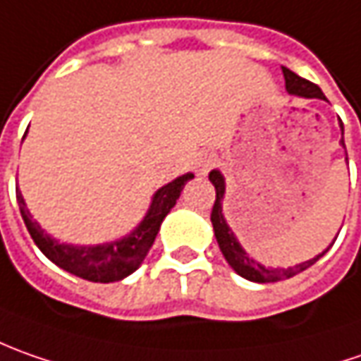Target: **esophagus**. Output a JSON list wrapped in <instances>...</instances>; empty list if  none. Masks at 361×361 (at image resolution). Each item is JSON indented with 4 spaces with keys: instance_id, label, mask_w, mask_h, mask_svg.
<instances>
[{
    "instance_id": "obj_1",
    "label": "esophagus",
    "mask_w": 361,
    "mask_h": 361,
    "mask_svg": "<svg viewBox=\"0 0 361 361\" xmlns=\"http://www.w3.org/2000/svg\"><path fill=\"white\" fill-rule=\"evenodd\" d=\"M214 166H216V157L212 156V154H202V156L195 159V171L200 176H205Z\"/></svg>"
}]
</instances>
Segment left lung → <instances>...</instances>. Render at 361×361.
<instances>
[{
    "instance_id": "8db88e82",
    "label": "left lung",
    "mask_w": 361,
    "mask_h": 361,
    "mask_svg": "<svg viewBox=\"0 0 361 361\" xmlns=\"http://www.w3.org/2000/svg\"><path fill=\"white\" fill-rule=\"evenodd\" d=\"M283 69V78H286V90L290 92L292 95H300V97H305V99H326V95L322 94V90L317 87L316 83L312 81L304 80L300 78L298 73H293L292 69L281 68ZM342 128V135H343V126L340 123ZM342 145H343V137H342ZM209 181L214 183L216 188V202H214V207H212V224H214V231H216V240H218L219 250L224 257L228 259L230 264L242 278L250 281H257V283H269V281H283L290 280L293 276L302 274L304 269H307L310 266H314L317 259L326 252H322L319 255H316L314 259H307L304 264L293 267H266L262 264H257L254 257L245 254L242 245L238 243L233 231L230 230V226L226 224V218L221 214V200H224V192H226V183H224V176L219 173L218 169L209 171ZM336 242V240H334ZM334 245V243H331Z\"/></svg>"
}]
</instances>
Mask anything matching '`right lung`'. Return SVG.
Masks as SVG:
<instances>
[{
  "mask_svg": "<svg viewBox=\"0 0 361 361\" xmlns=\"http://www.w3.org/2000/svg\"><path fill=\"white\" fill-rule=\"evenodd\" d=\"M192 178L193 173H185L168 185H164L161 190H157L142 224L131 231L130 235L121 238L118 242L106 243V245H81L80 247V245L59 243L54 238H49L39 228L37 221H33L19 188H16V197H18L19 212L25 221V228L30 231L35 245L44 252L47 259H51L56 266L78 276V278L109 283V281H119L128 278L130 274H133L142 266L149 247L154 245L161 221L169 214V209L176 205L183 185Z\"/></svg>",
  "mask_w": 361,
  "mask_h": 361,
  "instance_id": "1",
  "label": "right lung"
}]
</instances>
